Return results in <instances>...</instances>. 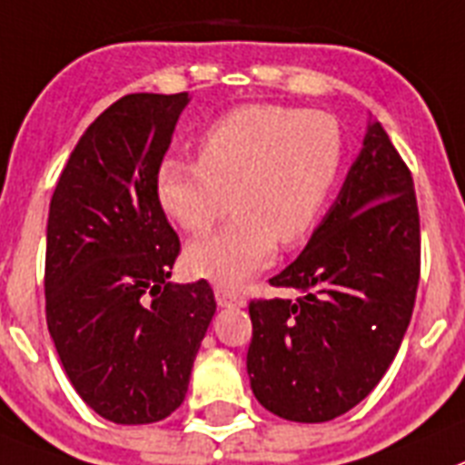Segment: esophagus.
<instances>
[{"label":"esophagus","mask_w":465,"mask_h":465,"mask_svg":"<svg viewBox=\"0 0 465 465\" xmlns=\"http://www.w3.org/2000/svg\"><path fill=\"white\" fill-rule=\"evenodd\" d=\"M215 300H217V304L224 306V309H227V306H238V309H241V306H245L243 294H238V292H233V290H227V288H215Z\"/></svg>","instance_id":"obj_1"}]
</instances>
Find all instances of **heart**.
Returning <instances> with one entry per match:
<instances>
[{
	"label": "heart",
	"instance_id": "1",
	"mask_svg": "<svg viewBox=\"0 0 465 465\" xmlns=\"http://www.w3.org/2000/svg\"><path fill=\"white\" fill-rule=\"evenodd\" d=\"M344 137L330 114L245 104L199 140V161L165 159L156 199L192 236L229 208L233 217L184 252L193 276L243 285L273 260L276 241L297 243L322 213L341 168Z\"/></svg>",
	"mask_w": 465,
	"mask_h": 465
}]
</instances>
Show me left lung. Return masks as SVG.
Wrapping results in <instances>:
<instances>
[{
	"label": "left lung",
	"mask_w": 465,
	"mask_h": 465,
	"mask_svg": "<svg viewBox=\"0 0 465 465\" xmlns=\"http://www.w3.org/2000/svg\"><path fill=\"white\" fill-rule=\"evenodd\" d=\"M419 208L405 161L377 119L328 215L273 276L297 300L250 302V389L262 407L322 423L381 381L417 300Z\"/></svg>",
	"instance_id": "left-lung-1"
}]
</instances>
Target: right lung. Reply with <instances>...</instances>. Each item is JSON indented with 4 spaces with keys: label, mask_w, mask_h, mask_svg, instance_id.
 Here are the masks:
<instances>
[{
    "label": "right lung",
    "mask_w": 465,
    "mask_h": 465,
    "mask_svg": "<svg viewBox=\"0 0 465 465\" xmlns=\"http://www.w3.org/2000/svg\"><path fill=\"white\" fill-rule=\"evenodd\" d=\"M189 100H116L79 137L48 208V332L82 401L124 426L183 405L217 309L205 281L168 282L180 241L156 199V171Z\"/></svg>",
    "instance_id": "add662e5"
}]
</instances>
